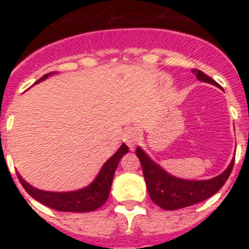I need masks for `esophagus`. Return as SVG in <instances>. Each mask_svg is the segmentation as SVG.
<instances>
[{"instance_id":"esophagus-1","label":"esophagus","mask_w":249,"mask_h":249,"mask_svg":"<svg viewBox=\"0 0 249 249\" xmlns=\"http://www.w3.org/2000/svg\"><path fill=\"white\" fill-rule=\"evenodd\" d=\"M123 140L127 143V146L131 149L135 148L136 143L138 142V131L136 127H127L123 132Z\"/></svg>"}]
</instances>
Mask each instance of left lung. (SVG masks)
I'll use <instances>...</instances> for the list:
<instances>
[{
	"label": "left lung",
	"mask_w": 249,
	"mask_h": 249,
	"mask_svg": "<svg viewBox=\"0 0 249 249\" xmlns=\"http://www.w3.org/2000/svg\"><path fill=\"white\" fill-rule=\"evenodd\" d=\"M192 72L196 74L197 80L219 87L218 83L199 70H192ZM136 155L140 158L142 164L149 197L157 206L167 211H175L193 206L212 197L226 183L234 164V160H232L223 173L211 179L190 181L167 173L162 167L153 162L140 147L136 149Z\"/></svg>",
	"instance_id": "obj_1"
}]
</instances>
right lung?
<instances>
[{
	"label": "right lung",
	"instance_id": "right-lung-1",
	"mask_svg": "<svg viewBox=\"0 0 249 249\" xmlns=\"http://www.w3.org/2000/svg\"><path fill=\"white\" fill-rule=\"evenodd\" d=\"M53 73L54 72H51V73L45 74L37 82H35V85L42 82L48 76ZM127 152H128V147L123 143L118 148V151L103 164L98 176L94 178V181L82 190L72 191V192H48V191L37 190L32 187L19 175L18 179L31 197H34L39 203L45 204L52 210L61 211V212H91L100 208L108 198L116 168L120 163L121 158L126 155Z\"/></svg>",
	"mask_w": 249,
	"mask_h": 249
}]
</instances>
